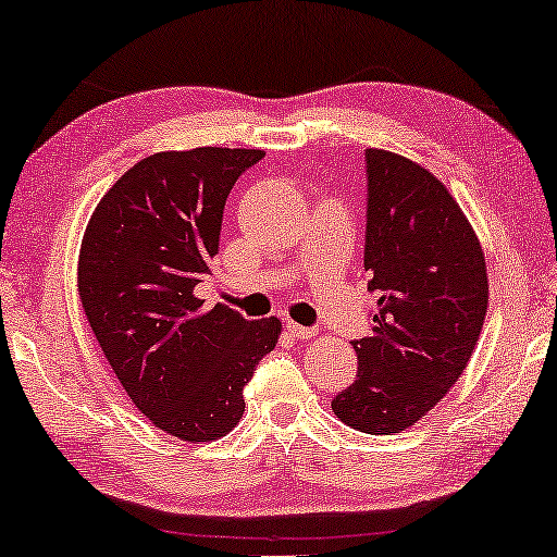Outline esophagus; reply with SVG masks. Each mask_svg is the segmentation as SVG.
Instances as JSON below:
<instances>
[{"instance_id":"esophagus-1","label":"esophagus","mask_w":557,"mask_h":557,"mask_svg":"<svg viewBox=\"0 0 557 557\" xmlns=\"http://www.w3.org/2000/svg\"><path fill=\"white\" fill-rule=\"evenodd\" d=\"M287 330H289V334H293V337H297V339H312L314 337V330L312 326H302V324H297V322H287Z\"/></svg>"}]
</instances>
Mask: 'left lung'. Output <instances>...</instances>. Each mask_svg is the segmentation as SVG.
<instances>
[{
	"label": "left lung",
	"mask_w": 557,
	"mask_h": 557,
	"mask_svg": "<svg viewBox=\"0 0 557 557\" xmlns=\"http://www.w3.org/2000/svg\"><path fill=\"white\" fill-rule=\"evenodd\" d=\"M364 270L379 293L372 337L355 339L357 379L332 399L364 434H399L444 399L488 310L479 237L426 168L367 148Z\"/></svg>",
	"instance_id": "1"
}]
</instances>
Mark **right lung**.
<instances>
[{"label":"right lung","mask_w":557,"mask_h":557,"mask_svg":"<svg viewBox=\"0 0 557 557\" xmlns=\"http://www.w3.org/2000/svg\"><path fill=\"white\" fill-rule=\"evenodd\" d=\"M262 156L206 146L144 158L96 206L78 252V297L113 374L148 421L190 444L233 431L282 330L196 297L225 200Z\"/></svg>","instance_id":"obj_1"}]
</instances>
